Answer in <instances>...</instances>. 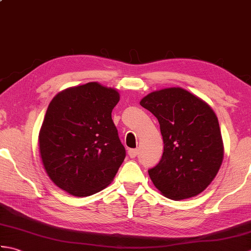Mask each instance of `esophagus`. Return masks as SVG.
I'll use <instances>...</instances> for the list:
<instances>
[{
  "instance_id": "1",
  "label": "esophagus",
  "mask_w": 251,
  "mask_h": 251,
  "mask_svg": "<svg viewBox=\"0 0 251 251\" xmlns=\"http://www.w3.org/2000/svg\"><path fill=\"white\" fill-rule=\"evenodd\" d=\"M128 155L130 158H135L138 155V150L137 149H129L128 150Z\"/></svg>"
}]
</instances>
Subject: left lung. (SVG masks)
Masks as SVG:
<instances>
[{
	"label": "left lung",
	"instance_id": "obj_1",
	"mask_svg": "<svg viewBox=\"0 0 251 251\" xmlns=\"http://www.w3.org/2000/svg\"><path fill=\"white\" fill-rule=\"evenodd\" d=\"M140 104L157 119L164 141L161 161L148 170L153 184L175 201L199 195L215 179L223 159L215 112L179 87L153 92Z\"/></svg>",
	"mask_w": 251,
	"mask_h": 251
}]
</instances>
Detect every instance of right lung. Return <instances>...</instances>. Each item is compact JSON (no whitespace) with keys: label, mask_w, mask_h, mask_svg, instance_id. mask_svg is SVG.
<instances>
[{"label":"right lung","mask_w":251,"mask_h":251,"mask_svg":"<svg viewBox=\"0 0 251 251\" xmlns=\"http://www.w3.org/2000/svg\"><path fill=\"white\" fill-rule=\"evenodd\" d=\"M119 100L115 89L92 82L50 101L40 130V153L47 175L61 190L88 196L115 177L126 156L111 115Z\"/></svg>","instance_id":"obj_1"}]
</instances>
